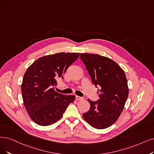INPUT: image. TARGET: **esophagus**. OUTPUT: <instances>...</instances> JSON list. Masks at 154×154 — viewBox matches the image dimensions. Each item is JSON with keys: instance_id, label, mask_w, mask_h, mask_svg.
Instances as JSON below:
<instances>
[{"instance_id": "obj_1", "label": "esophagus", "mask_w": 154, "mask_h": 154, "mask_svg": "<svg viewBox=\"0 0 154 154\" xmlns=\"http://www.w3.org/2000/svg\"><path fill=\"white\" fill-rule=\"evenodd\" d=\"M76 98L77 100H82L83 99V97H79V96H76Z\"/></svg>"}]
</instances>
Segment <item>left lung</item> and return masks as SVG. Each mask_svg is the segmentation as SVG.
I'll use <instances>...</instances> for the list:
<instances>
[{"label":"left lung","instance_id":"1","mask_svg":"<svg viewBox=\"0 0 154 154\" xmlns=\"http://www.w3.org/2000/svg\"><path fill=\"white\" fill-rule=\"evenodd\" d=\"M91 82L98 89L99 99H88L90 108L84 119L96 129L107 128L118 120L124 109L129 90L124 71L112 59L98 54L79 55Z\"/></svg>","mask_w":154,"mask_h":154}]
</instances>
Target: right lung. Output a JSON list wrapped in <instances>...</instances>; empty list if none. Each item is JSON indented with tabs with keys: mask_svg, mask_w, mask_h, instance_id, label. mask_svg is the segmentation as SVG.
I'll list each match as a JSON object with an SVG mask.
<instances>
[{
	"mask_svg": "<svg viewBox=\"0 0 154 154\" xmlns=\"http://www.w3.org/2000/svg\"><path fill=\"white\" fill-rule=\"evenodd\" d=\"M79 53L60 52L39 58L24 73L22 97L26 111L35 123L52 125L59 120L75 96L65 95L54 90L59 79L78 58Z\"/></svg>",
	"mask_w": 154,
	"mask_h": 154,
	"instance_id": "obj_1",
	"label": "right lung"
}]
</instances>
